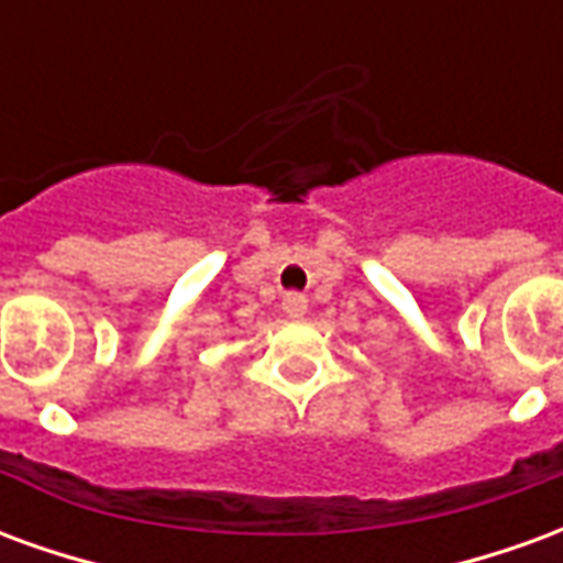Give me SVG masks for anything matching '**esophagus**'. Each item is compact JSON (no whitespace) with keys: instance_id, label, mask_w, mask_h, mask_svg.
<instances>
[{"instance_id":"obj_1","label":"esophagus","mask_w":563,"mask_h":563,"mask_svg":"<svg viewBox=\"0 0 563 563\" xmlns=\"http://www.w3.org/2000/svg\"><path fill=\"white\" fill-rule=\"evenodd\" d=\"M307 307V298L301 292H286L283 295V310L289 313V317H301Z\"/></svg>"}]
</instances>
